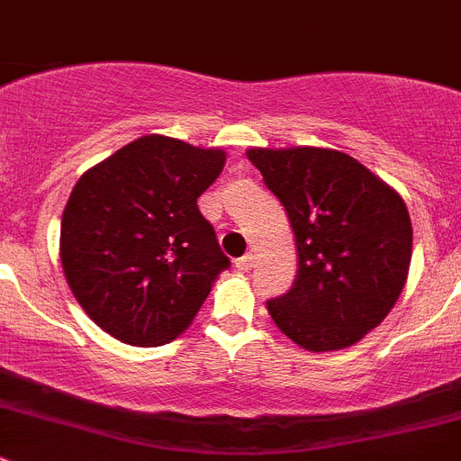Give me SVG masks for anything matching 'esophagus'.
<instances>
[{
	"instance_id": "34e87169",
	"label": "esophagus",
	"mask_w": 461,
	"mask_h": 461,
	"mask_svg": "<svg viewBox=\"0 0 461 461\" xmlns=\"http://www.w3.org/2000/svg\"><path fill=\"white\" fill-rule=\"evenodd\" d=\"M236 267H239L240 272H249L254 267V257L252 254H243L240 258H236Z\"/></svg>"
}]
</instances>
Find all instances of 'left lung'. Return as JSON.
<instances>
[{"mask_svg":"<svg viewBox=\"0 0 461 461\" xmlns=\"http://www.w3.org/2000/svg\"><path fill=\"white\" fill-rule=\"evenodd\" d=\"M248 158L288 213L297 275L267 299L275 324L308 351L351 347L399 299L412 258L403 198L358 159L329 149H252Z\"/></svg>","mask_w":461,"mask_h":461,"instance_id":"1","label":"left lung"}]
</instances>
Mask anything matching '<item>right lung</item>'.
Instances as JSON below:
<instances>
[{"instance_id":"1","label":"right lung","mask_w":461,"mask_h":461,"mask_svg":"<svg viewBox=\"0 0 461 461\" xmlns=\"http://www.w3.org/2000/svg\"><path fill=\"white\" fill-rule=\"evenodd\" d=\"M222 164V150L146 135L76 182L60 225L62 270L76 302L112 338L171 342L230 267L198 209Z\"/></svg>"}]
</instances>
